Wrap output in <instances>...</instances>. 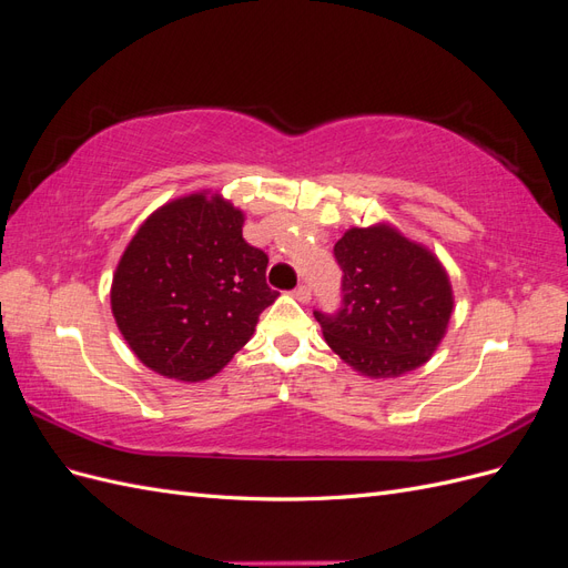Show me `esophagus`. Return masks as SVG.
I'll use <instances>...</instances> for the list:
<instances>
[{"label":"esophagus","instance_id":"34e87169","mask_svg":"<svg viewBox=\"0 0 568 568\" xmlns=\"http://www.w3.org/2000/svg\"><path fill=\"white\" fill-rule=\"evenodd\" d=\"M294 296H296L301 303H307V301H311V296H313V291H311V286H307V284H298L296 291H294Z\"/></svg>","mask_w":568,"mask_h":568}]
</instances>
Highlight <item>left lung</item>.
Returning a JSON list of instances; mask_svg holds the SVG:
<instances>
[{
  "mask_svg": "<svg viewBox=\"0 0 568 568\" xmlns=\"http://www.w3.org/2000/svg\"><path fill=\"white\" fill-rule=\"evenodd\" d=\"M334 255L343 270L336 315L315 311L326 346L369 379L422 367L453 315V286L438 257L379 222L351 227Z\"/></svg>",
  "mask_w": 568,
  "mask_h": 568,
  "instance_id": "8db88e82",
  "label": "left lung"
}]
</instances>
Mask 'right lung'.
<instances>
[{
	"label": "right lung",
	"instance_id": "add662e5",
	"mask_svg": "<svg viewBox=\"0 0 568 568\" xmlns=\"http://www.w3.org/2000/svg\"><path fill=\"white\" fill-rule=\"evenodd\" d=\"M244 213L220 194L168 201L136 230L111 284L130 351L161 376L205 382L242 351L280 294L267 255L244 242Z\"/></svg>",
	"mask_w": 568,
	"mask_h": 568
}]
</instances>
